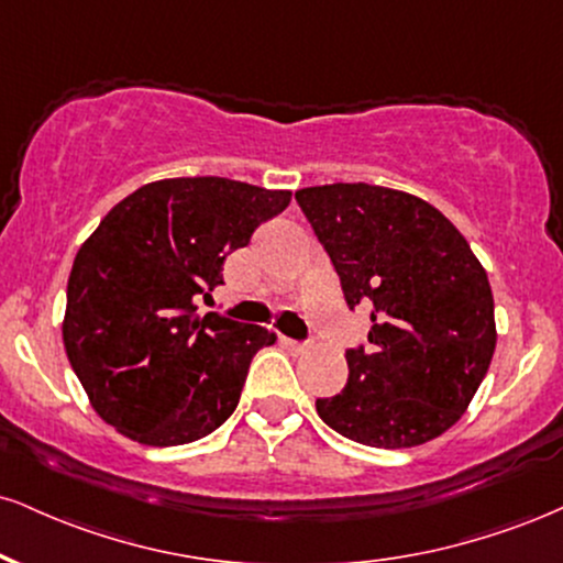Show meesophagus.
Wrapping results in <instances>:
<instances>
[{"label": "esophagus", "mask_w": 563, "mask_h": 563, "mask_svg": "<svg viewBox=\"0 0 563 563\" xmlns=\"http://www.w3.org/2000/svg\"><path fill=\"white\" fill-rule=\"evenodd\" d=\"M283 343H286V349L288 351H294V354H303V351H307L309 346L307 343H299V341H290V338H283Z\"/></svg>", "instance_id": "esophagus-1"}]
</instances>
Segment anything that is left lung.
<instances>
[{"label":"left lung","instance_id":"1","mask_svg":"<svg viewBox=\"0 0 563 563\" xmlns=\"http://www.w3.org/2000/svg\"><path fill=\"white\" fill-rule=\"evenodd\" d=\"M351 309L372 307L369 346L317 415L372 449H411L462 419L496 351L493 290L456 225L419 196L369 183L296 191Z\"/></svg>","mask_w":563,"mask_h":563}]
</instances>
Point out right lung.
Wrapping results in <instances>:
<instances>
[{"instance_id": "1", "label": "right lung", "mask_w": 563, "mask_h": 563, "mask_svg": "<svg viewBox=\"0 0 563 563\" xmlns=\"http://www.w3.org/2000/svg\"><path fill=\"white\" fill-rule=\"evenodd\" d=\"M290 205L228 178L141 186L84 241L67 277L63 341L93 411L144 445L209 435L239 406L249 364L275 333L196 314L222 262Z\"/></svg>"}]
</instances>
